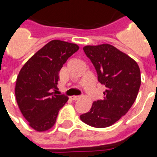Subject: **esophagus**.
<instances>
[{
	"instance_id": "34e87169",
	"label": "esophagus",
	"mask_w": 157,
	"mask_h": 157,
	"mask_svg": "<svg viewBox=\"0 0 157 157\" xmlns=\"http://www.w3.org/2000/svg\"><path fill=\"white\" fill-rule=\"evenodd\" d=\"M80 98H81V96H79V95H74V96H71V99L73 100H79Z\"/></svg>"
}]
</instances>
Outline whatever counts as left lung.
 Returning <instances> with one entry per match:
<instances>
[{
  "mask_svg": "<svg viewBox=\"0 0 157 157\" xmlns=\"http://www.w3.org/2000/svg\"><path fill=\"white\" fill-rule=\"evenodd\" d=\"M83 50L97 72L99 82L105 85V96L94 101L81 121L94 128H107L125 115L133 105L141 86L137 63L110 44L86 46Z\"/></svg>",
  "mask_w": 157,
  "mask_h": 157,
  "instance_id": "obj_1",
  "label": "left lung"
}]
</instances>
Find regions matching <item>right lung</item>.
<instances>
[{
    "mask_svg": "<svg viewBox=\"0 0 157 157\" xmlns=\"http://www.w3.org/2000/svg\"><path fill=\"white\" fill-rule=\"evenodd\" d=\"M78 45L52 40L23 66L17 76L15 97L23 116L38 132L51 128L58 112L67 102L65 94H56L59 71Z\"/></svg>",
    "mask_w": 157,
    "mask_h": 157,
    "instance_id": "1",
    "label": "right lung"
}]
</instances>
